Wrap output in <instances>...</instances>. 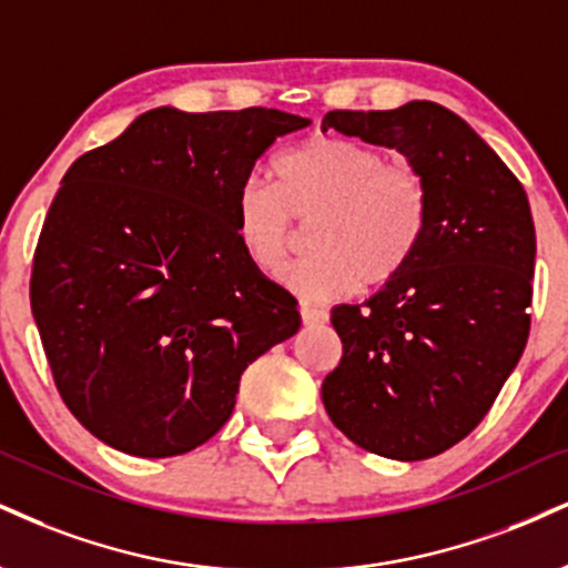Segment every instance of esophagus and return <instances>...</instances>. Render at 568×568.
I'll list each match as a JSON object with an SVG mask.
<instances>
[{"label": "esophagus", "instance_id": "34e87169", "mask_svg": "<svg viewBox=\"0 0 568 568\" xmlns=\"http://www.w3.org/2000/svg\"><path fill=\"white\" fill-rule=\"evenodd\" d=\"M302 323L304 325H320V323H327V312L317 310V306H310V304H302Z\"/></svg>", "mask_w": 568, "mask_h": 568}]
</instances>
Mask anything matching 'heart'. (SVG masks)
Returning a JSON list of instances; mask_svg holds the SVG:
<instances>
[{"label": "heart", "instance_id": "obj_1", "mask_svg": "<svg viewBox=\"0 0 568 568\" xmlns=\"http://www.w3.org/2000/svg\"><path fill=\"white\" fill-rule=\"evenodd\" d=\"M275 184L245 182L235 197V237L245 258L275 275L310 225L312 254L283 275L304 302L331 304L394 283L428 230V190L405 163L349 136H312L272 163Z\"/></svg>", "mask_w": 568, "mask_h": 568}]
</instances>
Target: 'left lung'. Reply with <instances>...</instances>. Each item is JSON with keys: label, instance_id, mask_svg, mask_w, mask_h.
Returning <instances> with one entry per match:
<instances>
[{"label": "left lung", "instance_id": "8db88e82", "mask_svg": "<svg viewBox=\"0 0 568 568\" xmlns=\"http://www.w3.org/2000/svg\"><path fill=\"white\" fill-rule=\"evenodd\" d=\"M396 148L428 190L418 256L365 304L336 306L333 426L367 453L426 460L474 432L529 338L535 222L518 176L460 115L428 100L331 111L325 129Z\"/></svg>", "mask_w": 568, "mask_h": 568}]
</instances>
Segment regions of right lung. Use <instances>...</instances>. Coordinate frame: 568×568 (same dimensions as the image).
I'll use <instances>...</instances> for the list:
<instances>
[{"label": "right lung", "instance_id": "obj_1", "mask_svg": "<svg viewBox=\"0 0 568 568\" xmlns=\"http://www.w3.org/2000/svg\"><path fill=\"white\" fill-rule=\"evenodd\" d=\"M275 108H155L71 163L33 251L31 312L73 418L126 455L209 442L241 375L302 325L235 237V197L277 136Z\"/></svg>", "mask_w": 568, "mask_h": 568}]
</instances>
